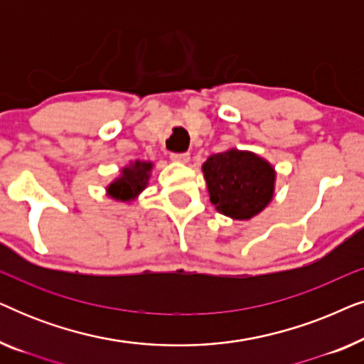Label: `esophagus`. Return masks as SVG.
<instances>
[{
	"mask_svg": "<svg viewBox=\"0 0 364 364\" xmlns=\"http://www.w3.org/2000/svg\"><path fill=\"white\" fill-rule=\"evenodd\" d=\"M171 159L173 162H188V159H191V154L188 152H181V154H177V152H173V154H171Z\"/></svg>",
	"mask_w": 364,
	"mask_h": 364,
	"instance_id": "esophagus-1",
	"label": "esophagus"
}]
</instances>
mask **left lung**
<instances>
[{
  "mask_svg": "<svg viewBox=\"0 0 364 364\" xmlns=\"http://www.w3.org/2000/svg\"><path fill=\"white\" fill-rule=\"evenodd\" d=\"M210 202L223 215L248 220L272 202L275 192V168L265 159L248 151L213 154L203 162Z\"/></svg>",
  "mask_w": 364,
  "mask_h": 364,
  "instance_id": "1",
  "label": "left lung"
}]
</instances>
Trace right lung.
Returning <instances> with one entry per match:
<instances>
[{"mask_svg": "<svg viewBox=\"0 0 364 364\" xmlns=\"http://www.w3.org/2000/svg\"><path fill=\"white\" fill-rule=\"evenodd\" d=\"M152 162L136 161L124 167L116 181L107 187L109 196L116 200L131 202L147 187L149 178H151Z\"/></svg>", "mask_w": 364, "mask_h": 364, "instance_id": "1", "label": "right lung"}]
</instances>
